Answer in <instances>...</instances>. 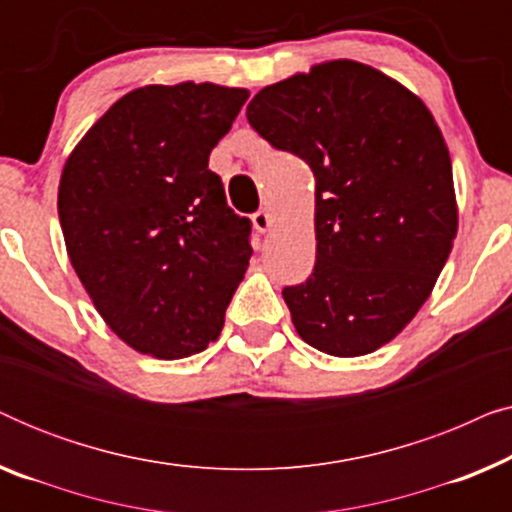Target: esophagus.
Here are the masks:
<instances>
[{
	"instance_id": "34e87169",
	"label": "esophagus",
	"mask_w": 512,
	"mask_h": 512,
	"mask_svg": "<svg viewBox=\"0 0 512 512\" xmlns=\"http://www.w3.org/2000/svg\"><path fill=\"white\" fill-rule=\"evenodd\" d=\"M251 221H254V228L258 230V233H268L272 226V216L268 209H258V212L251 214Z\"/></svg>"
}]
</instances>
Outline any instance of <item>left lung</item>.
<instances>
[{"label": "left lung", "instance_id": "obj_1", "mask_svg": "<svg viewBox=\"0 0 512 512\" xmlns=\"http://www.w3.org/2000/svg\"><path fill=\"white\" fill-rule=\"evenodd\" d=\"M249 125L317 181V263L282 296L307 345L363 356L394 340L436 284L457 237L452 160L426 104L354 60L263 88Z\"/></svg>", "mask_w": 512, "mask_h": 512}]
</instances>
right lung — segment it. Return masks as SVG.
<instances>
[{
	"instance_id": "right-lung-1",
	"label": "right lung",
	"mask_w": 512,
	"mask_h": 512,
	"mask_svg": "<svg viewBox=\"0 0 512 512\" xmlns=\"http://www.w3.org/2000/svg\"><path fill=\"white\" fill-rule=\"evenodd\" d=\"M247 97L193 81L137 88L67 158L58 214L69 261L137 352L184 359L219 338L254 249L209 153Z\"/></svg>"
}]
</instances>
